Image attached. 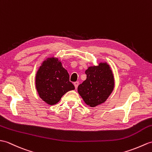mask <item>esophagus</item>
<instances>
[{
  "label": "esophagus",
  "mask_w": 152,
  "mask_h": 152,
  "mask_svg": "<svg viewBox=\"0 0 152 152\" xmlns=\"http://www.w3.org/2000/svg\"><path fill=\"white\" fill-rule=\"evenodd\" d=\"M74 85H75V87L76 89H77V86H78V85H79V82H75V83H74Z\"/></svg>",
  "instance_id": "obj_1"
}]
</instances>
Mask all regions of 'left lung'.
<instances>
[{"instance_id":"8db88e82","label":"left lung","mask_w":152,"mask_h":152,"mask_svg":"<svg viewBox=\"0 0 152 152\" xmlns=\"http://www.w3.org/2000/svg\"><path fill=\"white\" fill-rule=\"evenodd\" d=\"M87 79L77 87V91L86 104L95 107L107 100L114 88V77L106 63L89 66L86 70Z\"/></svg>"}]
</instances>
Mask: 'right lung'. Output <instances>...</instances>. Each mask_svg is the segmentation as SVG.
<instances>
[{
	"mask_svg": "<svg viewBox=\"0 0 152 152\" xmlns=\"http://www.w3.org/2000/svg\"><path fill=\"white\" fill-rule=\"evenodd\" d=\"M36 86L40 98L50 105L56 104L63 95L75 89L69 75L57 58H48L39 69Z\"/></svg>",
	"mask_w": 152,
	"mask_h": 152,
	"instance_id": "obj_1",
	"label": "right lung"
}]
</instances>
